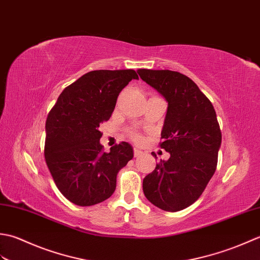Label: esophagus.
<instances>
[{"mask_svg":"<svg viewBox=\"0 0 260 260\" xmlns=\"http://www.w3.org/2000/svg\"><path fill=\"white\" fill-rule=\"evenodd\" d=\"M134 155H135V157L141 156V155H142V150L138 149V148H135V149H134Z\"/></svg>","mask_w":260,"mask_h":260,"instance_id":"34e87169","label":"esophagus"}]
</instances>
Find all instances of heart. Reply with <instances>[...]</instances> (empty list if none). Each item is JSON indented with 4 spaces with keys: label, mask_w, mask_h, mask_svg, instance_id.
Here are the masks:
<instances>
[{
    "label": "heart",
    "mask_w": 260,
    "mask_h": 260,
    "mask_svg": "<svg viewBox=\"0 0 260 260\" xmlns=\"http://www.w3.org/2000/svg\"><path fill=\"white\" fill-rule=\"evenodd\" d=\"M129 136L132 138V139L138 141V142L141 141V136H140L139 134H137L136 131H130V132H129Z\"/></svg>",
    "instance_id": "heart-1"
}]
</instances>
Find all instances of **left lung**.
<instances>
[{"label": "left lung", "mask_w": 260, "mask_h": 260, "mask_svg": "<svg viewBox=\"0 0 260 260\" xmlns=\"http://www.w3.org/2000/svg\"><path fill=\"white\" fill-rule=\"evenodd\" d=\"M138 74L168 103L160 147L171 157L144 178L145 197L164 211H181L201 197L215 172L222 140L215 110L181 73L138 70Z\"/></svg>", "instance_id": "1"}]
</instances>
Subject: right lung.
Wrapping results in <instances>:
<instances>
[{
  "mask_svg": "<svg viewBox=\"0 0 260 260\" xmlns=\"http://www.w3.org/2000/svg\"><path fill=\"white\" fill-rule=\"evenodd\" d=\"M134 70L92 71L66 87L46 121L45 158L58 189L79 206L103 202L114 193L116 175L134 158L128 142L103 152L100 125L111 118Z\"/></svg>",
  "mask_w": 260,
  "mask_h": 260,
  "instance_id": "add662e5",
  "label": "right lung"
}]
</instances>
